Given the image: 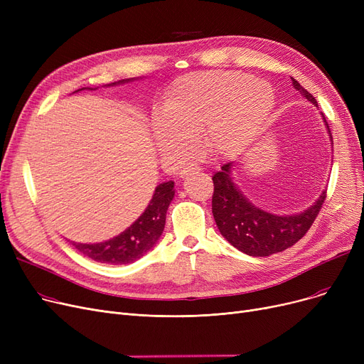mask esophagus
Segmentation results:
<instances>
[{
    "label": "esophagus",
    "instance_id": "obj_1",
    "mask_svg": "<svg viewBox=\"0 0 364 364\" xmlns=\"http://www.w3.org/2000/svg\"><path fill=\"white\" fill-rule=\"evenodd\" d=\"M200 169V166L199 165H196V164H188V165H186L183 169H181V177L183 176H187V174H190V172H198Z\"/></svg>",
    "mask_w": 364,
    "mask_h": 364
}]
</instances>
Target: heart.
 Returning <instances> with one entry per match:
<instances>
[{
  "label": "heart",
  "instance_id": "1",
  "mask_svg": "<svg viewBox=\"0 0 364 364\" xmlns=\"http://www.w3.org/2000/svg\"><path fill=\"white\" fill-rule=\"evenodd\" d=\"M274 105L273 88L251 75H184L166 88L153 136L164 155L176 159L187 156L200 136L208 155L233 156L252 143Z\"/></svg>",
  "mask_w": 364,
  "mask_h": 364
}]
</instances>
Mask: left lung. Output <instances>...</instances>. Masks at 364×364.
<instances>
[{
  "mask_svg": "<svg viewBox=\"0 0 364 364\" xmlns=\"http://www.w3.org/2000/svg\"><path fill=\"white\" fill-rule=\"evenodd\" d=\"M291 80L296 91L317 105L313 94L294 78ZM232 166V162L224 164L213 177V214L220 233L228 242L251 257H269L288 250L305 236L326 200V192H323L317 202L304 213L286 217L273 215L254 206L239 192L230 177Z\"/></svg>",
  "mask_w": 364,
  "mask_h": 364,
  "instance_id": "obj_1",
  "label": "left lung"
}]
</instances>
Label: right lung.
Instances as JSON below:
<instances>
[{"label":"right lung","mask_w":364,"mask_h":364,"mask_svg":"<svg viewBox=\"0 0 364 364\" xmlns=\"http://www.w3.org/2000/svg\"><path fill=\"white\" fill-rule=\"evenodd\" d=\"M174 193V181L162 183L156 187L146 211L119 236L102 243L87 245L72 242V245L75 250L97 262L128 264L136 261L150 251L161 237L165 227L166 209Z\"/></svg>","instance_id":"right-lung-1"}]
</instances>
